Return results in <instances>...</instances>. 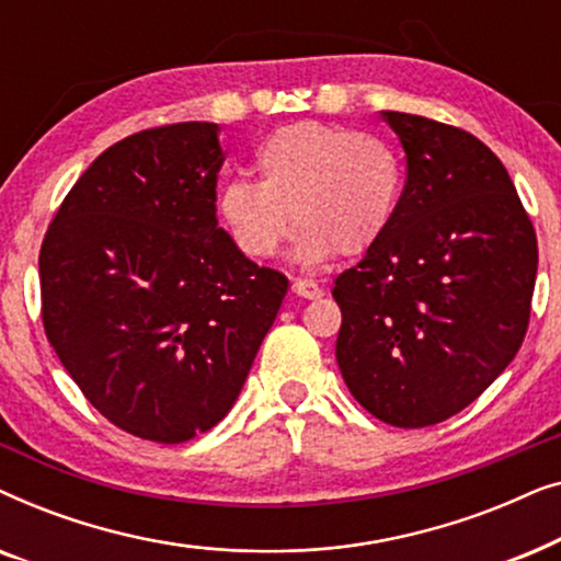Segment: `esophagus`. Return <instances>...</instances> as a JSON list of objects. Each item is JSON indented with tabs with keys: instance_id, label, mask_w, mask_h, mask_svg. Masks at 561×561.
<instances>
[{
	"instance_id": "34e87169",
	"label": "esophagus",
	"mask_w": 561,
	"mask_h": 561,
	"mask_svg": "<svg viewBox=\"0 0 561 561\" xmlns=\"http://www.w3.org/2000/svg\"><path fill=\"white\" fill-rule=\"evenodd\" d=\"M290 290H294V294L301 296V298H319L321 294H324V290H321L317 283L309 280V278H296L294 286H290Z\"/></svg>"
}]
</instances>
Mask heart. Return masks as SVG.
<instances>
[{
    "label": "heart",
    "mask_w": 561,
    "mask_h": 561,
    "mask_svg": "<svg viewBox=\"0 0 561 561\" xmlns=\"http://www.w3.org/2000/svg\"><path fill=\"white\" fill-rule=\"evenodd\" d=\"M257 181L234 179L219 194V214L250 260L273 257L290 217L306 263L373 250L393 225L405 188L403 158L378 135L324 122L275 129L252 158Z\"/></svg>",
    "instance_id": "heart-1"
}]
</instances>
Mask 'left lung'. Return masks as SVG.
Listing matches in <instances>:
<instances>
[{
  "label": "left lung",
  "mask_w": 561,
  "mask_h": 561,
  "mask_svg": "<svg viewBox=\"0 0 561 561\" xmlns=\"http://www.w3.org/2000/svg\"><path fill=\"white\" fill-rule=\"evenodd\" d=\"M405 152V188L386 237L336 275V363L350 393L390 426L447 421L524 344L539 265L508 171L478 137L382 112Z\"/></svg>",
  "instance_id": "left-lung-1"
}]
</instances>
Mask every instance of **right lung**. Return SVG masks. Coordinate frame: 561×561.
Returning <instances> with one entry per match:
<instances>
[{
  "label": "right lung",
  "mask_w": 561,
  "mask_h": 561,
  "mask_svg": "<svg viewBox=\"0 0 561 561\" xmlns=\"http://www.w3.org/2000/svg\"><path fill=\"white\" fill-rule=\"evenodd\" d=\"M219 127L179 122L106 148L41 248V317L83 398L122 432L181 444L240 396L288 278L217 219Z\"/></svg>",
  "instance_id": "add662e5"
}]
</instances>
